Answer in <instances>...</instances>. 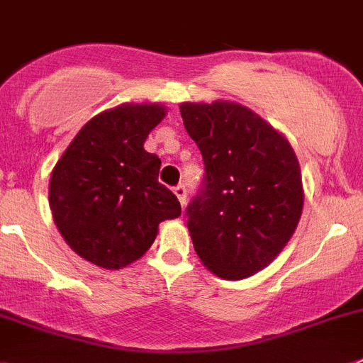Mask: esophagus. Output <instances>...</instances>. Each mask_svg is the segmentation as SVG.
Returning a JSON list of instances; mask_svg holds the SVG:
<instances>
[{
  "instance_id": "1",
  "label": "esophagus",
  "mask_w": 363,
  "mask_h": 363,
  "mask_svg": "<svg viewBox=\"0 0 363 363\" xmlns=\"http://www.w3.org/2000/svg\"><path fill=\"white\" fill-rule=\"evenodd\" d=\"M173 194L177 195L179 203H181V206L184 208L186 206V188H184V184L175 186V188H173Z\"/></svg>"
}]
</instances>
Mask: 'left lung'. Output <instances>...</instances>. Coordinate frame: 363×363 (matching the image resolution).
<instances>
[{
    "mask_svg": "<svg viewBox=\"0 0 363 363\" xmlns=\"http://www.w3.org/2000/svg\"><path fill=\"white\" fill-rule=\"evenodd\" d=\"M182 122L204 160V188L188 206L201 263L245 279L286 247L303 212L298 157L283 133L230 100L182 102Z\"/></svg>",
    "mask_w": 363,
    "mask_h": 363,
    "instance_id": "8db88e82",
    "label": "left lung"
}]
</instances>
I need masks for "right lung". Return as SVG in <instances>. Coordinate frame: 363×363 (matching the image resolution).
I'll list each match as a JSON object with an SVG mask.
<instances>
[{
    "instance_id": "right-lung-1",
    "label": "right lung",
    "mask_w": 363,
    "mask_h": 363,
    "mask_svg": "<svg viewBox=\"0 0 363 363\" xmlns=\"http://www.w3.org/2000/svg\"><path fill=\"white\" fill-rule=\"evenodd\" d=\"M162 104H121L93 116L50 173L49 204L69 247L107 270L150 250L159 225L181 203L159 182L160 159L144 150L166 116Z\"/></svg>"
}]
</instances>
